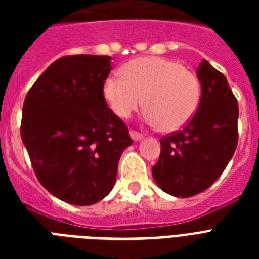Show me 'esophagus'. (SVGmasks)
I'll return each mask as SVG.
<instances>
[{
  "mask_svg": "<svg viewBox=\"0 0 259 259\" xmlns=\"http://www.w3.org/2000/svg\"><path fill=\"white\" fill-rule=\"evenodd\" d=\"M130 137H132V140L133 141H140V140H142V136L141 133H138V132H134V130H130Z\"/></svg>",
  "mask_w": 259,
  "mask_h": 259,
  "instance_id": "1",
  "label": "esophagus"
}]
</instances>
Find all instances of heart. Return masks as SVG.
<instances>
[{"label":"heart","mask_w":259,"mask_h":259,"mask_svg":"<svg viewBox=\"0 0 259 259\" xmlns=\"http://www.w3.org/2000/svg\"><path fill=\"white\" fill-rule=\"evenodd\" d=\"M106 103L117 117L129 118L142 105L144 121L172 133L183 129L196 114L200 80L176 60L145 56L122 67V78L111 75L102 86Z\"/></svg>","instance_id":"heart-1"}]
</instances>
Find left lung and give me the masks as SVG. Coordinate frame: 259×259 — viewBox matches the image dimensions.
<instances>
[{"mask_svg": "<svg viewBox=\"0 0 259 259\" xmlns=\"http://www.w3.org/2000/svg\"><path fill=\"white\" fill-rule=\"evenodd\" d=\"M196 75L201 98L196 114L180 132L160 140L161 153L152 173L157 185L176 197L203 192L219 179L238 144V102L227 79L207 60Z\"/></svg>", "mask_w": 259, "mask_h": 259, "instance_id": "8db88e82", "label": "left lung"}]
</instances>
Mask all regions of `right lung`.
<instances>
[{"label":"right lung","instance_id":"add662e5","mask_svg":"<svg viewBox=\"0 0 259 259\" xmlns=\"http://www.w3.org/2000/svg\"><path fill=\"white\" fill-rule=\"evenodd\" d=\"M110 71V56H64L38 76L24 102L21 138L34 173L70 204L107 196L122 152L133 144L102 94Z\"/></svg>","mask_w":259,"mask_h":259}]
</instances>
